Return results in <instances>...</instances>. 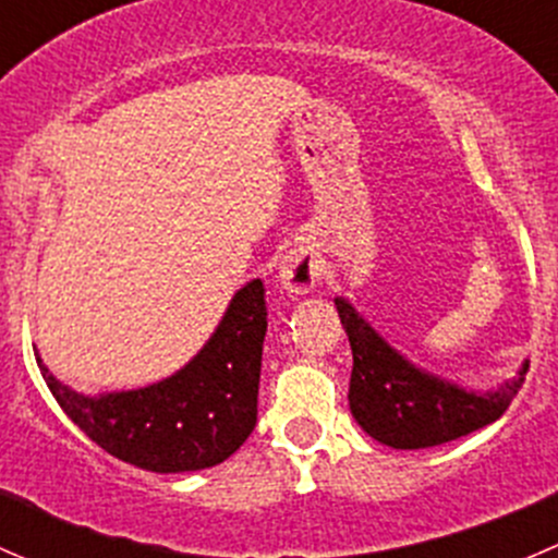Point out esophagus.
Listing matches in <instances>:
<instances>
[{"instance_id": "1", "label": "esophagus", "mask_w": 558, "mask_h": 558, "mask_svg": "<svg viewBox=\"0 0 558 558\" xmlns=\"http://www.w3.org/2000/svg\"><path fill=\"white\" fill-rule=\"evenodd\" d=\"M320 278V264L318 258L311 256L302 247H294L291 253H286L283 262H280V286L291 294H307Z\"/></svg>"}]
</instances>
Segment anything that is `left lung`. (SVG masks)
Returning a JSON list of instances; mask_svg holds the SVG:
<instances>
[{
	"label": "left lung",
	"mask_w": 558,
	"mask_h": 558,
	"mask_svg": "<svg viewBox=\"0 0 558 558\" xmlns=\"http://www.w3.org/2000/svg\"><path fill=\"white\" fill-rule=\"evenodd\" d=\"M353 351L348 402L369 437L391 448H432L483 429L510 408L523 378L499 391L475 393L437 380L388 348L345 300H337ZM529 364L521 375H526Z\"/></svg>",
	"instance_id": "obj_1"
}]
</instances>
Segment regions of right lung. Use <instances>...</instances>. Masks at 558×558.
<instances>
[{
  "instance_id": "1",
  "label": "right lung",
  "mask_w": 558,
  "mask_h": 558,
  "mask_svg": "<svg viewBox=\"0 0 558 558\" xmlns=\"http://www.w3.org/2000/svg\"><path fill=\"white\" fill-rule=\"evenodd\" d=\"M264 294L262 280L240 289L199 356L161 384L92 399L61 386L37 359L39 373L59 408L116 459L150 472L216 466L256 426Z\"/></svg>"
}]
</instances>
